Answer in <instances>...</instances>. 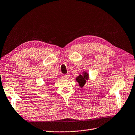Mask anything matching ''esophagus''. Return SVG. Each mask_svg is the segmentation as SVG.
I'll return each instance as SVG.
<instances>
[{"label":"esophagus","mask_w":135,"mask_h":135,"mask_svg":"<svg viewBox=\"0 0 135 135\" xmlns=\"http://www.w3.org/2000/svg\"><path fill=\"white\" fill-rule=\"evenodd\" d=\"M63 78H64V79H68L69 78V76H68V75H64Z\"/></svg>","instance_id":"esophagus-1"}]
</instances>
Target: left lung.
Instances as JSON below:
<instances>
[{
	"instance_id": "1",
	"label": "left lung",
	"mask_w": 135,
	"mask_h": 135,
	"mask_svg": "<svg viewBox=\"0 0 135 135\" xmlns=\"http://www.w3.org/2000/svg\"><path fill=\"white\" fill-rule=\"evenodd\" d=\"M89 79V75L87 73V72L83 73V75H80L76 78V80L79 84V86L82 88L83 86H84L86 80Z\"/></svg>"
}]
</instances>
